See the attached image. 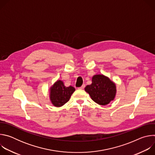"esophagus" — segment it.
<instances>
[{
	"label": "esophagus",
	"mask_w": 155,
	"mask_h": 155,
	"mask_svg": "<svg viewBox=\"0 0 155 155\" xmlns=\"http://www.w3.org/2000/svg\"><path fill=\"white\" fill-rule=\"evenodd\" d=\"M85 87V85L84 84H83L81 87H78L79 89H80V90H83V89H84V87Z\"/></svg>",
	"instance_id": "1"
}]
</instances>
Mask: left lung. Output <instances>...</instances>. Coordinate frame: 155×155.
Listing matches in <instances>:
<instances>
[{
  "label": "left lung",
  "mask_w": 155,
  "mask_h": 155,
  "mask_svg": "<svg viewBox=\"0 0 155 155\" xmlns=\"http://www.w3.org/2000/svg\"><path fill=\"white\" fill-rule=\"evenodd\" d=\"M84 90L95 102L102 105H105L114 100L116 94L115 83L103 75H94L92 84L87 85Z\"/></svg>",
  "instance_id": "1"
}]
</instances>
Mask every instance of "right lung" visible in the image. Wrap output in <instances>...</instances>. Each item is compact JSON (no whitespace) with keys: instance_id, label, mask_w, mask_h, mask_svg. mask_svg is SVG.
I'll return each mask as SVG.
<instances>
[{"instance_id":"obj_1","label":"right lung","mask_w":155,"mask_h":155,"mask_svg":"<svg viewBox=\"0 0 155 155\" xmlns=\"http://www.w3.org/2000/svg\"><path fill=\"white\" fill-rule=\"evenodd\" d=\"M75 90L73 86L65 87L62 81L58 80L51 88L50 100L54 106L61 107L69 101Z\"/></svg>"}]
</instances>
